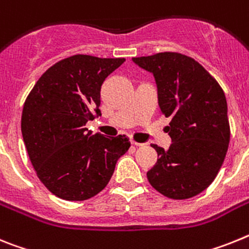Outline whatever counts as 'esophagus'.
Listing matches in <instances>:
<instances>
[{
  "mask_svg": "<svg viewBox=\"0 0 249 249\" xmlns=\"http://www.w3.org/2000/svg\"><path fill=\"white\" fill-rule=\"evenodd\" d=\"M131 144H133V145H135V146H144V145H145L144 142H135V140H131Z\"/></svg>",
  "mask_w": 249,
  "mask_h": 249,
  "instance_id": "esophagus-1",
  "label": "esophagus"
}]
</instances>
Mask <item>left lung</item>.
Segmentation results:
<instances>
[{"label": "left lung", "mask_w": 249, "mask_h": 249, "mask_svg": "<svg viewBox=\"0 0 249 249\" xmlns=\"http://www.w3.org/2000/svg\"><path fill=\"white\" fill-rule=\"evenodd\" d=\"M153 73L160 111L172 118L168 150L154 145L159 159L146 173L149 183L172 199H188L211 185L228 150L227 100L215 79L199 62L178 53L134 57Z\"/></svg>", "instance_id": "obj_1"}]
</instances>
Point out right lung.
<instances>
[{"label": "right lung", "instance_id": "right-lung-1", "mask_svg": "<svg viewBox=\"0 0 249 249\" xmlns=\"http://www.w3.org/2000/svg\"><path fill=\"white\" fill-rule=\"evenodd\" d=\"M125 59L73 55L56 62L25 101L21 131L38 179L65 200H86L107 187L130 142L85 127L101 115L104 80Z\"/></svg>", "mask_w": 249, "mask_h": 249}]
</instances>
